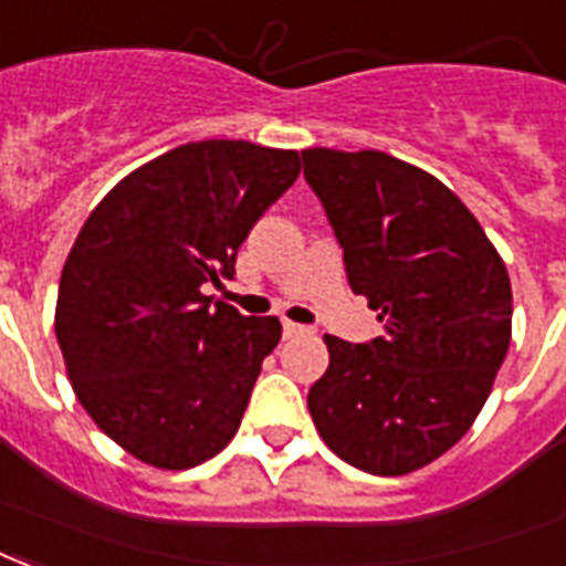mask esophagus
<instances>
[{"instance_id": "34e87169", "label": "esophagus", "mask_w": 566, "mask_h": 566, "mask_svg": "<svg viewBox=\"0 0 566 566\" xmlns=\"http://www.w3.org/2000/svg\"><path fill=\"white\" fill-rule=\"evenodd\" d=\"M282 329H284V338H296V336H305V333H308L303 324H294V321H284Z\"/></svg>"}]
</instances>
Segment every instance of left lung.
Instances as JSON below:
<instances>
[{
    "label": "left lung",
    "mask_w": 566,
    "mask_h": 566,
    "mask_svg": "<svg viewBox=\"0 0 566 566\" xmlns=\"http://www.w3.org/2000/svg\"><path fill=\"white\" fill-rule=\"evenodd\" d=\"M308 186L345 249L347 282L387 336H324L308 389L324 443L378 476L411 474L474 426L513 336L497 249L441 179L378 149H303Z\"/></svg>",
    "instance_id": "8db88e82"
}]
</instances>
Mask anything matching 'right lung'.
<instances>
[{"instance_id": "add662e5", "label": "right lung", "mask_w": 566, "mask_h": 566, "mask_svg": "<svg viewBox=\"0 0 566 566\" xmlns=\"http://www.w3.org/2000/svg\"><path fill=\"white\" fill-rule=\"evenodd\" d=\"M300 167L294 149L249 140L177 146L119 179L77 233L56 342L74 396L134 459L186 471L240 429L282 324L200 287L233 279L242 240Z\"/></svg>"}]
</instances>
